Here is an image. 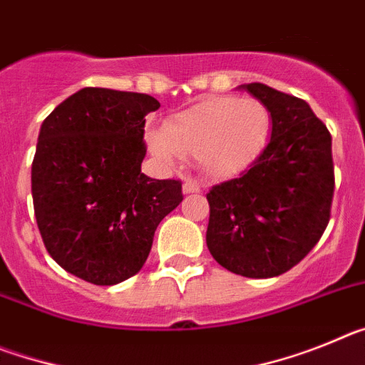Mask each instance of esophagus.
Instances as JSON below:
<instances>
[{
	"instance_id": "34e87169",
	"label": "esophagus",
	"mask_w": 365,
	"mask_h": 365,
	"mask_svg": "<svg viewBox=\"0 0 365 365\" xmlns=\"http://www.w3.org/2000/svg\"><path fill=\"white\" fill-rule=\"evenodd\" d=\"M182 192H185L186 195H188V193H199L201 192V185H199L195 179H188L185 185H182Z\"/></svg>"
}]
</instances>
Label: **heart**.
<instances>
[{
    "instance_id": "obj_1",
    "label": "heart",
    "mask_w": 365,
    "mask_h": 365,
    "mask_svg": "<svg viewBox=\"0 0 365 365\" xmlns=\"http://www.w3.org/2000/svg\"><path fill=\"white\" fill-rule=\"evenodd\" d=\"M272 115L257 98L215 96L168 118L163 131L148 133V146L164 163L195 155L206 175H240L263 153Z\"/></svg>"
}]
</instances>
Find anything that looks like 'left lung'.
Instances as JSON below:
<instances>
[{
  "label": "left lung",
  "instance_id": "obj_1",
  "mask_svg": "<svg viewBox=\"0 0 365 365\" xmlns=\"http://www.w3.org/2000/svg\"><path fill=\"white\" fill-rule=\"evenodd\" d=\"M272 115L270 143L237 179L206 193V245L245 278H274L307 256L327 228L334 193L331 133L302 98L241 86Z\"/></svg>",
  "mask_w": 365,
  "mask_h": 365
}]
</instances>
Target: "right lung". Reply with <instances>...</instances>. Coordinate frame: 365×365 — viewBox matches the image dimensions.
Returning a JSON list of instances; mask_svg holds the SVG:
<instances>
[{
    "instance_id": "right-lung-1",
    "label": "right lung",
    "mask_w": 365,
    "mask_h": 365,
    "mask_svg": "<svg viewBox=\"0 0 365 365\" xmlns=\"http://www.w3.org/2000/svg\"><path fill=\"white\" fill-rule=\"evenodd\" d=\"M143 93L83 87L41 124L32 160V202L47 252L95 285H117L146 263L159 222L182 201L175 179L140 172Z\"/></svg>"
}]
</instances>
